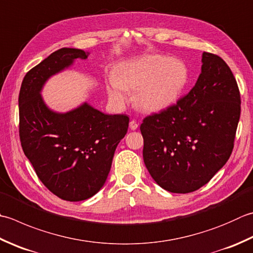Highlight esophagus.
<instances>
[{"label": "esophagus", "instance_id": "1", "mask_svg": "<svg viewBox=\"0 0 253 253\" xmlns=\"http://www.w3.org/2000/svg\"><path fill=\"white\" fill-rule=\"evenodd\" d=\"M138 126H139V124H138L135 120L130 121V123H129V128H130L131 130H136L137 128H138Z\"/></svg>", "mask_w": 253, "mask_h": 253}]
</instances>
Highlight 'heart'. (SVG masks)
Listing matches in <instances>:
<instances>
[{
  "label": "heart",
  "instance_id": "1",
  "mask_svg": "<svg viewBox=\"0 0 253 253\" xmlns=\"http://www.w3.org/2000/svg\"><path fill=\"white\" fill-rule=\"evenodd\" d=\"M189 81V69L180 59L163 54H147L126 63L120 76L112 74L108 95L124 104L129 91H137L138 107L147 112L161 111L177 101Z\"/></svg>",
  "mask_w": 253,
  "mask_h": 253
}]
</instances>
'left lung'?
Here are the masks:
<instances>
[{
    "instance_id": "left-lung-1",
    "label": "left lung",
    "mask_w": 253,
    "mask_h": 253,
    "mask_svg": "<svg viewBox=\"0 0 253 253\" xmlns=\"http://www.w3.org/2000/svg\"><path fill=\"white\" fill-rule=\"evenodd\" d=\"M202 72L176 104L140 125L143 161L152 179L172 193L209 183L228 161L240 118V93L220 57L203 52Z\"/></svg>"
}]
</instances>
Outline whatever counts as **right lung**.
Wrapping results in <instances>:
<instances>
[{"mask_svg":"<svg viewBox=\"0 0 253 253\" xmlns=\"http://www.w3.org/2000/svg\"><path fill=\"white\" fill-rule=\"evenodd\" d=\"M88 52L61 48L24 77L18 96L19 138L39 180L60 199L84 201L102 189L129 118L107 115L86 102L67 113L50 110L42 96L50 77Z\"/></svg>","mask_w":253,"mask_h":253,"instance_id":"1","label":"right lung"}]
</instances>
